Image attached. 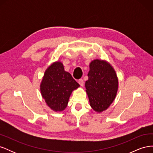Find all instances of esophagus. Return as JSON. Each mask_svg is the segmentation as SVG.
<instances>
[{
    "label": "esophagus",
    "mask_w": 153,
    "mask_h": 153,
    "mask_svg": "<svg viewBox=\"0 0 153 153\" xmlns=\"http://www.w3.org/2000/svg\"><path fill=\"white\" fill-rule=\"evenodd\" d=\"M78 84H79L80 85V86H82V87H83L84 86V80H83L82 79H80V80H78Z\"/></svg>",
    "instance_id": "esophagus-1"
}]
</instances>
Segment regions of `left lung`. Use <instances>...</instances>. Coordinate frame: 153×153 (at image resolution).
<instances>
[{
	"label": "left lung",
	"mask_w": 153,
	"mask_h": 153,
	"mask_svg": "<svg viewBox=\"0 0 153 153\" xmlns=\"http://www.w3.org/2000/svg\"><path fill=\"white\" fill-rule=\"evenodd\" d=\"M86 92L91 108L101 113L113 103L118 91L119 82L114 68L105 61L96 59L89 64Z\"/></svg>",
	"instance_id": "8db88e82"
}]
</instances>
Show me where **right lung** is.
I'll return each instance as SVG.
<instances>
[{
	"label": "right lung",
	"instance_id": "obj_1",
	"mask_svg": "<svg viewBox=\"0 0 153 153\" xmlns=\"http://www.w3.org/2000/svg\"><path fill=\"white\" fill-rule=\"evenodd\" d=\"M80 87L61 62H53L46 69L40 84L41 94L48 106L55 112L66 108L72 92Z\"/></svg>",
	"mask_w": 153,
	"mask_h": 153
}]
</instances>
